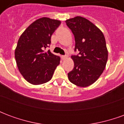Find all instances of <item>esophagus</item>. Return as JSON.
I'll return each instance as SVG.
<instances>
[{"label": "esophagus", "mask_w": 124, "mask_h": 124, "mask_svg": "<svg viewBox=\"0 0 124 124\" xmlns=\"http://www.w3.org/2000/svg\"><path fill=\"white\" fill-rule=\"evenodd\" d=\"M62 59L64 60H66L68 58V56H62Z\"/></svg>", "instance_id": "1"}]
</instances>
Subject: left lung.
Instances as JSON below:
<instances>
[{"instance_id": "obj_1", "label": "left lung", "mask_w": 124, "mask_h": 124, "mask_svg": "<svg viewBox=\"0 0 124 124\" xmlns=\"http://www.w3.org/2000/svg\"><path fill=\"white\" fill-rule=\"evenodd\" d=\"M75 38L74 50L78 55L72 56L74 66L68 74V79L80 87L92 85L101 76L106 68L108 52L104 34L90 20L76 16L66 20Z\"/></svg>"}]
</instances>
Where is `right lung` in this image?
Returning <instances> with one entry per match:
<instances>
[{
    "label": "right lung",
    "instance_id": "add662e5",
    "mask_svg": "<svg viewBox=\"0 0 124 124\" xmlns=\"http://www.w3.org/2000/svg\"><path fill=\"white\" fill-rule=\"evenodd\" d=\"M61 24L60 20L42 17L33 22L21 34L15 49L18 70L33 85L48 82L59 65L60 58L50 50L44 51L51 43V36Z\"/></svg>",
    "mask_w": 124,
    "mask_h": 124
}]
</instances>
